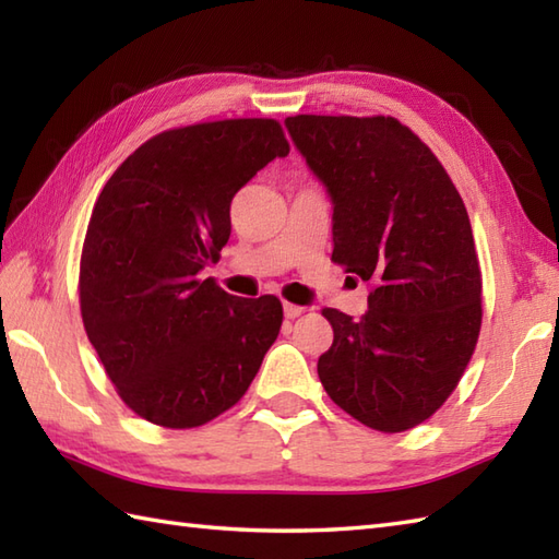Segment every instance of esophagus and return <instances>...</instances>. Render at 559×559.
Returning <instances> with one entry per match:
<instances>
[{"mask_svg": "<svg viewBox=\"0 0 559 559\" xmlns=\"http://www.w3.org/2000/svg\"><path fill=\"white\" fill-rule=\"evenodd\" d=\"M283 312H286V319H295V317H300L305 312V307L286 302V305H283Z\"/></svg>", "mask_w": 559, "mask_h": 559, "instance_id": "esophagus-1", "label": "esophagus"}]
</instances>
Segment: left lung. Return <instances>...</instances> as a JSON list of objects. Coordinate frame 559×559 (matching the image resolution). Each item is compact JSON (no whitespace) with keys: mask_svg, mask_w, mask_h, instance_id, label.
<instances>
[{"mask_svg":"<svg viewBox=\"0 0 559 559\" xmlns=\"http://www.w3.org/2000/svg\"><path fill=\"white\" fill-rule=\"evenodd\" d=\"M286 127L331 197V259L372 283L358 322L322 310L334 343L319 379L362 425L411 430L449 399L476 350L483 281L466 206L394 117L298 115Z\"/></svg>","mask_w":559,"mask_h":559,"instance_id":"1","label":"left lung"}]
</instances>
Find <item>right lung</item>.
<instances>
[{"mask_svg": "<svg viewBox=\"0 0 559 559\" xmlns=\"http://www.w3.org/2000/svg\"><path fill=\"white\" fill-rule=\"evenodd\" d=\"M288 151L276 120L192 124L148 139L103 187L83 240L81 317L144 420H213L245 396L276 341L278 298H237L199 273L228 242L233 197Z\"/></svg>", "mask_w": 559, "mask_h": 559, "instance_id": "add662e5", "label": "right lung"}]
</instances>
